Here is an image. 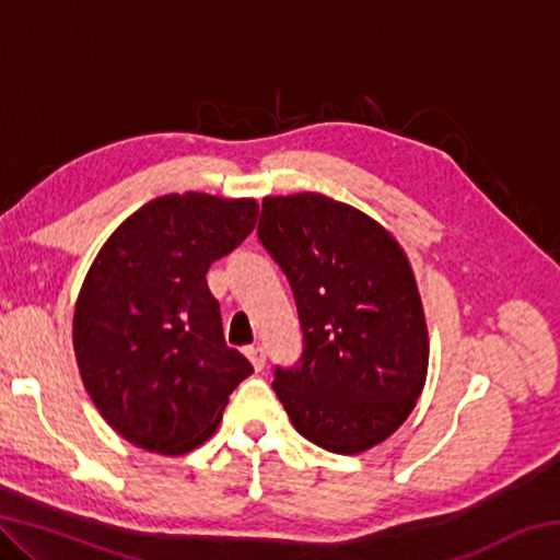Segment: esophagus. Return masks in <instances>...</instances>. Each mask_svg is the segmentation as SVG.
Masks as SVG:
<instances>
[{
	"label": "esophagus",
	"instance_id": "34e87169",
	"mask_svg": "<svg viewBox=\"0 0 560 560\" xmlns=\"http://www.w3.org/2000/svg\"><path fill=\"white\" fill-rule=\"evenodd\" d=\"M246 355H249L252 365L257 368V371H261V368L267 365V353H264L261 346H249V348H246Z\"/></svg>",
	"mask_w": 560,
	"mask_h": 560
}]
</instances>
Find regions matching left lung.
<instances>
[{
    "instance_id": "left-lung-1",
    "label": "left lung",
    "mask_w": 560,
    "mask_h": 560,
    "mask_svg": "<svg viewBox=\"0 0 560 560\" xmlns=\"http://www.w3.org/2000/svg\"><path fill=\"white\" fill-rule=\"evenodd\" d=\"M257 232L287 273L303 330L299 363L273 368V393L318 447H375L407 420L428 377L410 261L375 220L318 192L267 197Z\"/></svg>"
}]
</instances>
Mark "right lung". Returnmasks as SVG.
Masks as SVG:
<instances>
[{
    "label": "right lung",
    "instance_id": "right-lung-1",
    "mask_svg": "<svg viewBox=\"0 0 560 560\" xmlns=\"http://www.w3.org/2000/svg\"><path fill=\"white\" fill-rule=\"evenodd\" d=\"M257 217L254 200L163 195L103 244L75 301L73 350L93 405L120 438L158 454L195 450L254 373L224 343L205 277Z\"/></svg>",
    "mask_w": 560,
    "mask_h": 560
}]
</instances>
